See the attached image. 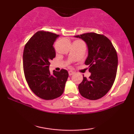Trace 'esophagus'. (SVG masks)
<instances>
[{
  "instance_id": "obj_1",
  "label": "esophagus",
  "mask_w": 134,
  "mask_h": 134,
  "mask_svg": "<svg viewBox=\"0 0 134 134\" xmlns=\"http://www.w3.org/2000/svg\"><path fill=\"white\" fill-rule=\"evenodd\" d=\"M74 74V72L72 71V70H69V76H72V74Z\"/></svg>"
}]
</instances>
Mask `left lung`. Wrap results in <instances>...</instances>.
Returning <instances> with one entry per match:
<instances>
[{"label": "left lung", "mask_w": 134, "mask_h": 134, "mask_svg": "<svg viewBox=\"0 0 134 134\" xmlns=\"http://www.w3.org/2000/svg\"><path fill=\"white\" fill-rule=\"evenodd\" d=\"M86 43L88 56L85 64L89 65L90 79L83 77L78 88L81 96L90 100L103 97L115 80L118 67L116 50L107 36L95 33L77 35Z\"/></svg>", "instance_id": "obj_1"}]
</instances>
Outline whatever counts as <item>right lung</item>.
Wrapping results in <instances>:
<instances>
[{"label":"right lung","instance_id":"1","mask_svg":"<svg viewBox=\"0 0 134 134\" xmlns=\"http://www.w3.org/2000/svg\"><path fill=\"white\" fill-rule=\"evenodd\" d=\"M58 37L57 34L39 31L29 40L23 52L24 76L31 90L36 96L51 100L64 93L69 77L67 70L50 74V61L55 57L53 44Z\"/></svg>","mask_w":134,"mask_h":134}]
</instances>
